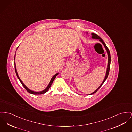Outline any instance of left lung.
I'll return each mask as SVG.
<instances>
[{"mask_svg":"<svg viewBox=\"0 0 132 132\" xmlns=\"http://www.w3.org/2000/svg\"><path fill=\"white\" fill-rule=\"evenodd\" d=\"M92 35V38H93V39H98L99 41L100 42H101L102 43V44H103L104 45V47L106 51V52L108 53V65H107V69H106V73H105V78L103 80L102 83L100 85V86L98 87V88H97V89L96 90H95L93 93L90 94H88L87 95H92V94H95V93H96L97 90L100 88L101 87V86L103 85V84L104 83V82L105 81V80L107 79L108 77V75H109V71H110V64H111V54H110V51L108 49V48L107 47L106 45H105V43H104V42L103 41V40L98 35H97V34H94V33H92L91 34Z\"/></svg>","mask_w":132,"mask_h":132,"instance_id":"1","label":"left lung"}]
</instances>
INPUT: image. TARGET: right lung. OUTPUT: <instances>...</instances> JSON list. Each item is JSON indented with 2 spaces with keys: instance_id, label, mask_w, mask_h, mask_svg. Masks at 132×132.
Listing matches in <instances>:
<instances>
[{
  "instance_id": "obj_1",
  "label": "right lung",
  "mask_w": 132,
  "mask_h": 132,
  "mask_svg": "<svg viewBox=\"0 0 132 132\" xmlns=\"http://www.w3.org/2000/svg\"><path fill=\"white\" fill-rule=\"evenodd\" d=\"M18 47L17 48H18ZM15 55H14V60H15ZM14 67H15V72H16V76H17V77H18V79L20 80V82L21 83V84L22 85V86L24 87V88L26 89V90H27V91L28 93H29L30 94H34V95H41V94H44V93H45L46 92H47V90L49 89V88L51 87L52 84H53V81L54 79H55V78H56V77L57 76V75L59 74V73H56V74H55V75L53 76V77L51 79V81H50V82L48 85L47 86V87L46 88L44 89V90H42V91H40V92H35V91H33V90H30V89H29L28 88H27V86L24 85V84L22 81V80L20 79V78L19 77V76H18V75L17 70H16V65H15V62H14Z\"/></svg>"
}]
</instances>
